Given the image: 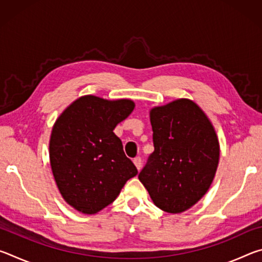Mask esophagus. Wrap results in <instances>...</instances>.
<instances>
[{
  "label": "esophagus",
  "instance_id": "1",
  "mask_svg": "<svg viewBox=\"0 0 262 262\" xmlns=\"http://www.w3.org/2000/svg\"><path fill=\"white\" fill-rule=\"evenodd\" d=\"M133 162H134L137 170H140L141 166H142V159H141V157H135L134 161H133Z\"/></svg>",
  "mask_w": 262,
  "mask_h": 262
}]
</instances>
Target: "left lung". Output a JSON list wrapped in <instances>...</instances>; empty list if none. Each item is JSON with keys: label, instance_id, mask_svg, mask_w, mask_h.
<instances>
[{"label": "left lung", "instance_id": "left-lung-1", "mask_svg": "<svg viewBox=\"0 0 262 262\" xmlns=\"http://www.w3.org/2000/svg\"><path fill=\"white\" fill-rule=\"evenodd\" d=\"M154 152L139 179L159 209L179 214L207 193L219 165L220 143L205 112L189 99L150 111Z\"/></svg>", "mask_w": 262, "mask_h": 262}]
</instances>
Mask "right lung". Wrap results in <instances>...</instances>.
Here are the masks:
<instances>
[{
	"label": "right lung",
	"mask_w": 262,
	"mask_h": 262,
	"mask_svg": "<svg viewBox=\"0 0 262 262\" xmlns=\"http://www.w3.org/2000/svg\"><path fill=\"white\" fill-rule=\"evenodd\" d=\"M135 107L130 99L84 96L69 105L53 126L50 161L66 202L83 214L111 205L137 168L113 129Z\"/></svg>",
	"instance_id": "right-lung-1"
}]
</instances>
